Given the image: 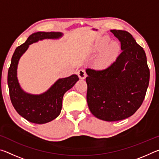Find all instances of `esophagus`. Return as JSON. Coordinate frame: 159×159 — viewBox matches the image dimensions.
Here are the masks:
<instances>
[{"instance_id":"34e87169","label":"esophagus","mask_w":159,"mask_h":159,"mask_svg":"<svg viewBox=\"0 0 159 159\" xmlns=\"http://www.w3.org/2000/svg\"><path fill=\"white\" fill-rule=\"evenodd\" d=\"M77 74L80 79H85L86 76H87V74H86L85 71L83 69L79 70V71L77 72Z\"/></svg>"}]
</instances>
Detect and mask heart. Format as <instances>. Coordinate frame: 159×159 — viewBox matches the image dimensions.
<instances>
[{
	"mask_svg": "<svg viewBox=\"0 0 159 159\" xmlns=\"http://www.w3.org/2000/svg\"><path fill=\"white\" fill-rule=\"evenodd\" d=\"M108 37L102 39L93 48V52L99 54L95 61V66L99 69H106L111 66L119 55L120 47L118 43L112 41L109 43Z\"/></svg>",
	"mask_w": 159,
	"mask_h": 159,
	"instance_id": "heart-1",
	"label": "heart"
}]
</instances>
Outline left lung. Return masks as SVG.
<instances>
[{
    "label": "left lung",
    "instance_id": "obj_1",
    "mask_svg": "<svg viewBox=\"0 0 159 159\" xmlns=\"http://www.w3.org/2000/svg\"><path fill=\"white\" fill-rule=\"evenodd\" d=\"M119 40L122 52L103 70L86 69L87 102L99 119L117 121L136 112L143 102L149 82L146 54L126 31L111 30Z\"/></svg>",
    "mask_w": 159,
    "mask_h": 159
}]
</instances>
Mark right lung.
Wrapping results in <instances>:
<instances>
[{"mask_svg": "<svg viewBox=\"0 0 159 159\" xmlns=\"http://www.w3.org/2000/svg\"><path fill=\"white\" fill-rule=\"evenodd\" d=\"M61 32L39 31L29 36L25 43L16 48L7 74V85L12 104L20 116L29 122L43 124L55 119L60 114L63 96L79 80L77 75L59 79L45 92L35 95L25 92L17 79V66L21 56L31 44L44 39H59Z\"/></svg>", "mask_w": 159, "mask_h": 159, "instance_id": "obj_1", "label": "right lung"}]
</instances>
